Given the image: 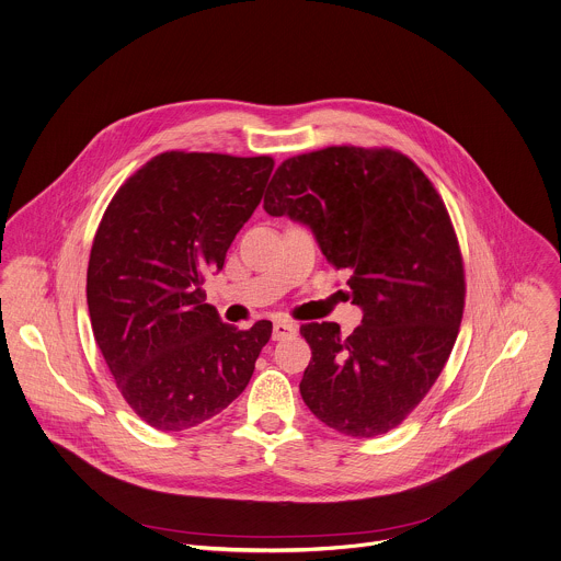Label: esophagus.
Wrapping results in <instances>:
<instances>
[{"label": "esophagus", "mask_w": 561, "mask_h": 561, "mask_svg": "<svg viewBox=\"0 0 561 561\" xmlns=\"http://www.w3.org/2000/svg\"><path fill=\"white\" fill-rule=\"evenodd\" d=\"M298 331V324L291 322V320H276L274 322V331H272V339L274 341H285V339H291V335H296Z\"/></svg>", "instance_id": "obj_1"}]
</instances>
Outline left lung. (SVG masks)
I'll use <instances>...</instances> for the list:
<instances>
[{"mask_svg": "<svg viewBox=\"0 0 561 561\" xmlns=\"http://www.w3.org/2000/svg\"><path fill=\"white\" fill-rule=\"evenodd\" d=\"M265 211L302 222L350 274L363 324L309 322L300 380L309 411L352 437L396 428L428 393L456 345L465 267L439 194L404 154L333 146L283 161Z\"/></svg>", "mask_w": 561, "mask_h": 561, "instance_id": "8db88e82", "label": "left lung"}]
</instances>
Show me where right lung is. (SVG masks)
Here are the masks:
<instances>
[{"instance_id":"add662e5","label":"right lung","mask_w":561,"mask_h":561,"mask_svg":"<svg viewBox=\"0 0 561 561\" xmlns=\"http://www.w3.org/2000/svg\"><path fill=\"white\" fill-rule=\"evenodd\" d=\"M272 170V157L163 152L99 222L85 285L94 341L130 409L159 431L232 404L270 341V320L226 324L201 285L222 270Z\"/></svg>"}]
</instances>
